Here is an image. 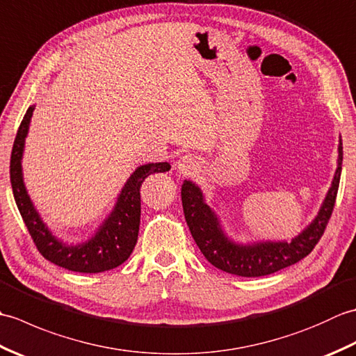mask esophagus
Returning a JSON list of instances; mask_svg holds the SVG:
<instances>
[{
    "label": "esophagus",
    "instance_id": "34e87169",
    "mask_svg": "<svg viewBox=\"0 0 356 356\" xmlns=\"http://www.w3.org/2000/svg\"><path fill=\"white\" fill-rule=\"evenodd\" d=\"M199 168V162L197 159L193 156H184L180 161L177 162V170L182 176H191Z\"/></svg>",
    "mask_w": 356,
    "mask_h": 356
}]
</instances>
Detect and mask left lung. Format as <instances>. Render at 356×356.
<instances>
[{
	"instance_id": "left-lung-1",
	"label": "left lung",
	"mask_w": 356,
	"mask_h": 356,
	"mask_svg": "<svg viewBox=\"0 0 356 356\" xmlns=\"http://www.w3.org/2000/svg\"><path fill=\"white\" fill-rule=\"evenodd\" d=\"M341 165L343 142L339 138L338 168L318 216L289 243L287 241H260L252 245H240L229 240L223 232L216 213L205 203L200 188L190 180H185L182 185V207L188 228L202 254L213 266L238 277L274 274L280 269L303 260L320 241L335 207Z\"/></svg>"
}]
</instances>
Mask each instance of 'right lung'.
I'll return each instance as SVG.
<instances>
[{"label": "right lung", "mask_w": 356, "mask_h": 356, "mask_svg": "<svg viewBox=\"0 0 356 356\" xmlns=\"http://www.w3.org/2000/svg\"><path fill=\"white\" fill-rule=\"evenodd\" d=\"M33 110L35 105L29 107L22 118L10 156V184L13 197L22 220L33 238V243L45 260L73 272L96 274V272L118 268L130 257L136 241H138L140 223V186L143 180L149 174L168 171L171 165L168 162H159L139 166L127 180L119 194L115 209L105 218L95 236L86 243L64 245L61 240L53 236L41 220L26 191L24 180H22L21 159Z\"/></svg>", "instance_id": "right-lung-1"}]
</instances>
